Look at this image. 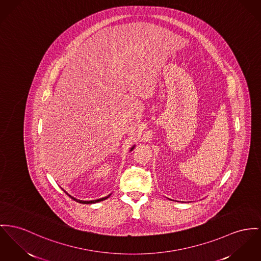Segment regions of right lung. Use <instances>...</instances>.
I'll return each mask as SVG.
<instances>
[{
  "label": "right lung",
  "instance_id": "right-lung-1",
  "mask_svg": "<svg viewBox=\"0 0 261 261\" xmlns=\"http://www.w3.org/2000/svg\"><path fill=\"white\" fill-rule=\"evenodd\" d=\"M132 149H134V147L132 148ZM67 194V193H66ZM71 197V196H69ZM110 197V195L109 196H107V197H104V198H101V199H98V200H93V201H82V200H77V199H75V198H73V197H71L72 199H74L76 202H78V203H81V204H93V203H98V202H101V201H104L106 200L107 198H109Z\"/></svg>",
  "mask_w": 261,
  "mask_h": 261
}]
</instances>
